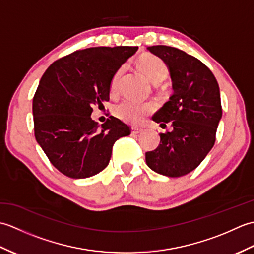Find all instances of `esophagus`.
Segmentation results:
<instances>
[{
	"label": "esophagus",
	"mask_w": 254,
	"mask_h": 254,
	"mask_svg": "<svg viewBox=\"0 0 254 254\" xmlns=\"http://www.w3.org/2000/svg\"><path fill=\"white\" fill-rule=\"evenodd\" d=\"M143 132V128H139V127H132V134L133 135H136V134H139Z\"/></svg>",
	"instance_id": "obj_1"
}]
</instances>
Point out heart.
I'll use <instances>...</instances> for the list:
<instances>
[{"label": "heart", "instance_id": "heart-1", "mask_svg": "<svg viewBox=\"0 0 254 254\" xmlns=\"http://www.w3.org/2000/svg\"><path fill=\"white\" fill-rule=\"evenodd\" d=\"M137 65L153 84L157 85L167 78L169 68L160 58L154 55H144L137 60ZM124 72V66L118 68L110 83V95L116 96L119 91V83ZM154 110L149 102H137L134 100H123L115 108V115L122 121L136 124L142 122L148 113Z\"/></svg>", "mask_w": 254, "mask_h": 254}]
</instances>
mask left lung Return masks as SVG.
Masks as SVG:
<instances>
[{
  "label": "left lung",
  "mask_w": 254,
  "mask_h": 254,
  "mask_svg": "<svg viewBox=\"0 0 254 254\" xmlns=\"http://www.w3.org/2000/svg\"><path fill=\"white\" fill-rule=\"evenodd\" d=\"M147 50L167 64L174 94L153 117L163 128L170 123L172 131L159 134L158 147L145 154L146 164L163 176L182 177L214 146L223 115L219 86L210 69L185 51L168 46Z\"/></svg>",
  "instance_id": "left-lung-1"
}]
</instances>
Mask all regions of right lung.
I'll return each instance as SVG.
<instances>
[{
    "label": "right lung",
    "instance_id": "obj_1",
    "mask_svg": "<svg viewBox=\"0 0 254 254\" xmlns=\"http://www.w3.org/2000/svg\"><path fill=\"white\" fill-rule=\"evenodd\" d=\"M137 47H96L75 51L47 68L32 99L35 136L50 163L66 177L84 179L109 164L117 139L130 127L110 116L101 126L93 107L109 101L113 75Z\"/></svg>",
    "mask_w": 254,
    "mask_h": 254
}]
</instances>
